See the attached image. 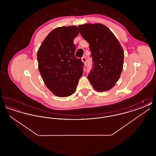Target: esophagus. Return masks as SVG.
Wrapping results in <instances>:
<instances>
[{
    "mask_svg": "<svg viewBox=\"0 0 156 156\" xmlns=\"http://www.w3.org/2000/svg\"><path fill=\"white\" fill-rule=\"evenodd\" d=\"M82 61L84 63L85 65H86V64H87V59H86L85 57H83L82 58Z\"/></svg>",
    "mask_w": 156,
    "mask_h": 156,
    "instance_id": "esophagus-1",
    "label": "esophagus"
}]
</instances>
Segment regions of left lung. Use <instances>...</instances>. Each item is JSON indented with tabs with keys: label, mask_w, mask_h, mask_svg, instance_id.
<instances>
[{
	"label": "left lung",
	"mask_w": 156,
	"mask_h": 156,
	"mask_svg": "<svg viewBox=\"0 0 156 156\" xmlns=\"http://www.w3.org/2000/svg\"><path fill=\"white\" fill-rule=\"evenodd\" d=\"M82 37L89 44L93 68L88 76L97 91L113 88L122 73L124 51L119 41L110 29L101 23L78 26Z\"/></svg>",
	"instance_id": "left-lung-1"
}]
</instances>
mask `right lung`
<instances>
[{"label":"right lung","instance_id":"obj_1","mask_svg":"<svg viewBox=\"0 0 156 156\" xmlns=\"http://www.w3.org/2000/svg\"><path fill=\"white\" fill-rule=\"evenodd\" d=\"M79 34L75 26L52 30L37 52L38 68L46 87L58 97L73 95L82 76L83 63L75 56V38Z\"/></svg>","mask_w":156,"mask_h":156}]
</instances>
